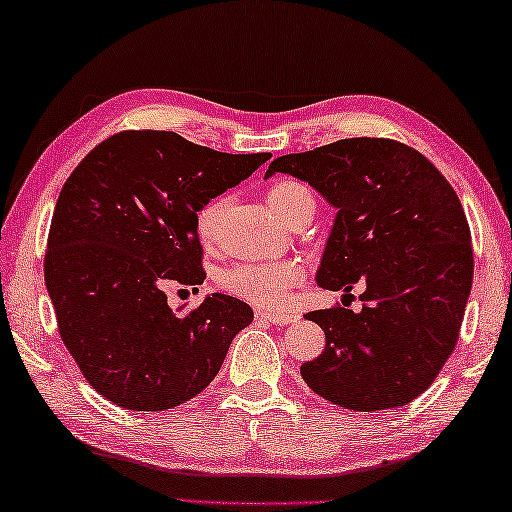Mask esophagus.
Returning <instances> with one entry per match:
<instances>
[{
	"label": "esophagus",
	"instance_id": "obj_1",
	"mask_svg": "<svg viewBox=\"0 0 512 512\" xmlns=\"http://www.w3.org/2000/svg\"><path fill=\"white\" fill-rule=\"evenodd\" d=\"M258 317H261V320L272 322L276 326H286V324H292L299 320V315H295V313H274V311H261L258 313Z\"/></svg>",
	"mask_w": 512,
	"mask_h": 512
}]
</instances>
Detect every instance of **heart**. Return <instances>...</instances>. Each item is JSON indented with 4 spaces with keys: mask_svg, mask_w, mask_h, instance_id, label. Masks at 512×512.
<instances>
[{
    "mask_svg": "<svg viewBox=\"0 0 512 512\" xmlns=\"http://www.w3.org/2000/svg\"><path fill=\"white\" fill-rule=\"evenodd\" d=\"M267 206L279 220H286L299 201L311 199V192L297 181H276L267 188ZM220 201H208L197 213V233L204 245H213ZM306 267L301 261H270V263H238L226 270L220 286L238 299L258 308H279L286 304L290 288L304 281Z\"/></svg>",
    "mask_w": 512,
    "mask_h": 512,
    "instance_id": "1",
    "label": "heart"
}]
</instances>
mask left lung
<instances>
[{
  "label": "left lung",
  "mask_w": 512,
  "mask_h": 512,
  "mask_svg": "<svg viewBox=\"0 0 512 512\" xmlns=\"http://www.w3.org/2000/svg\"><path fill=\"white\" fill-rule=\"evenodd\" d=\"M306 181L335 208L317 286L363 311L306 313L326 347L301 365L315 395L360 413L406 406L456 347L472 290V236L460 199L431 161L385 138H345L272 161L265 177Z\"/></svg>",
  "instance_id": "left-lung-1"
}]
</instances>
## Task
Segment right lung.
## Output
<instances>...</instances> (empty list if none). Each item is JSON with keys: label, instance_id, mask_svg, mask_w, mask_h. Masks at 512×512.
<instances>
[{"label": "right lung", "instance_id": "add662e5", "mask_svg": "<svg viewBox=\"0 0 512 512\" xmlns=\"http://www.w3.org/2000/svg\"><path fill=\"white\" fill-rule=\"evenodd\" d=\"M270 154H222L174 131L115 133L58 195L45 283L67 351L99 395L127 410H165L215 379L254 311L213 292L192 313L165 286H201L197 213Z\"/></svg>", "mask_w": 512, "mask_h": 512}]
</instances>
